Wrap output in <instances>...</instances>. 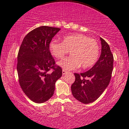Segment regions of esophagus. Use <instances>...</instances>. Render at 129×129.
<instances>
[{
	"mask_svg": "<svg viewBox=\"0 0 129 129\" xmlns=\"http://www.w3.org/2000/svg\"><path fill=\"white\" fill-rule=\"evenodd\" d=\"M66 73H67V71H66V70H64V69H63V70H62V74H63V75L66 74Z\"/></svg>",
	"mask_w": 129,
	"mask_h": 129,
	"instance_id": "esophagus-1",
	"label": "esophagus"
}]
</instances>
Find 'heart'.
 Returning a JSON list of instances; mask_svg holds the SVG:
<instances>
[{
	"label": "heart",
	"instance_id": "heart-1",
	"mask_svg": "<svg viewBox=\"0 0 129 129\" xmlns=\"http://www.w3.org/2000/svg\"><path fill=\"white\" fill-rule=\"evenodd\" d=\"M49 51L53 57L61 59L70 51L71 56L64 58L58 64L65 70L83 69L93 66L98 60L100 47L96 40L84 35L73 34L63 37L62 42L53 39L49 43Z\"/></svg>",
	"mask_w": 129,
	"mask_h": 129
}]
</instances>
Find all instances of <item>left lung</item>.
<instances>
[{
    "instance_id": "obj_1",
    "label": "left lung",
    "mask_w": 129,
    "mask_h": 129,
    "mask_svg": "<svg viewBox=\"0 0 129 129\" xmlns=\"http://www.w3.org/2000/svg\"><path fill=\"white\" fill-rule=\"evenodd\" d=\"M102 53L92 68L85 73H74V82L71 86L73 96L84 104L93 102L100 97L111 78L114 56L110 46L100 37Z\"/></svg>"
}]
</instances>
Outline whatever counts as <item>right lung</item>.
Segmentation results:
<instances>
[{
    "label": "right lung",
    "instance_id": "obj_1",
    "mask_svg": "<svg viewBox=\"0 0 129 129\" xmlns=\"http://www.w3.org/2000/svg\"><path fill=\"white\" fill-rule=\"evenodd\" d=\"M60 30L47 26L37 27L26 35L19 49L17 69L19 85L27 98L37 103L53 96L55 82L62 76V68L56 64L49 49V43Z\"/></svg>",
    "mask_w": 129,
    "mask_h": 129
}]
</instances>
